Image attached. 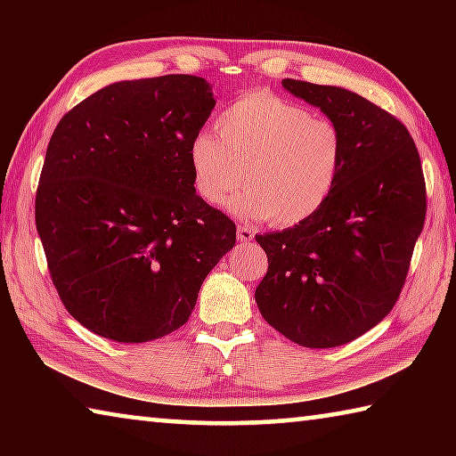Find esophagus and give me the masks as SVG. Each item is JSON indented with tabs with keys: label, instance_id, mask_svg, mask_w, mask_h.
Here are the masks:
<instances>
[{
	"label": "esophagus",
	"instance_id": "34e87169",
	"mask_svg": "<svg viewBox=\"0 0 456 456\" xmlns=\"http://www.w3.org/2000/svg\"><path fill=\"white\" fill-rule=\"evenodd\" d=\"M251 239H253V231L249 227H245V225L237 227V241L239 243H249Z\"/></svg>",
	"mask_w": 456,
	"mask_h": 456
}]
</instances>
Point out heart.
<instances>
[{
	"label": "heart",
	"mask_w": 456,
	"mask_h": 456,
	"mask_svg": "<svg viewBox=\"0 0 456 456\" xmlns=\"http://www.w3.org/2000/svg\"><path fill=\"white\" fill-rule=\"evenodd\" d=\"M192 184L211 205L231 200L235 217L280 227L312 219L334 192L344 138L334 122L267 92L239 98L189 142Z\"/></svg>",
	"instance_id": "b5f03b06"
}]
</instances>
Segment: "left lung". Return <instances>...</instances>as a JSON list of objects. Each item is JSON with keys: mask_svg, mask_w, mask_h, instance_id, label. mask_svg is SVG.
Returning a JSON list of instances; mask_svg holds the SVG:
<instances>
[{"mask_svg": "<svg viewBox=\"0 0 456 456\" xmlns=\"http://www.w3.org/2000/svg\"><path fill=\"white\" fill-rule=\"evenodd\" d=\"M344 138L328 203L299 225L256 235L267 273L256 289L264 320L304 348H336L395 307L427 215L420 157L392 114L339 86L283 80Z\"/></svg>", "mask_w": 456, "mask_h": 456, "instance_id": "left-lung-1", "label": "left lung"}]
</instances>
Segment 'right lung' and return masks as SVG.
Segmentation results:
<instances>
[{
  "label": "right lung",
  "mask_w": 456,
  "mask_h": 456,
  "mask_svg": "<svg viewBox=\"0 0 456 456\" xmlns=\"http://www.w3.org/2000/svg\"><path fill=\"white\" fill-rule=\"evenodd\" d=\"M205 78L125 80L58 122L36 195V227L66 310L122 344L187 323L235 223L197 195L191 138L211 117Z\"/></svg>",
  "instance_id": "add662e5"
}]
</instances>
